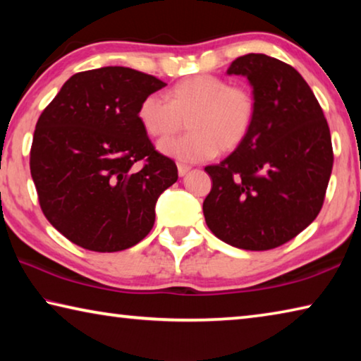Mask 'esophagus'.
<instances>
[{"label":"esophagus","mask_w":361,"mask_h":361,"mask_svg":"<svg viewBox=\"0 0 361 361\" xmlns=\"http://www.w3.org/2000/svg\"><path fill=\"white\" fill-rule=\"evenodd\" d=\"M189 170H191V167L189 166H185V164H178V175L180 176H185Z\"/></svg>","instance_id":"34e87169"}]
</instances>
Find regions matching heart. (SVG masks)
Returning <instances> with one entry per match:
<instances>
[{"instance_id":"heart-1","label":"heart","mask_w":361,"mask_h":361,"mask_svg":"<svg viewBox=\"0 0 361 361\" xmlns=\"http://www.w3.org/2000/svg\"><path fill=\"white\" fill-rule=\"evenodd\" d=\"M256 114L255 97L243 85L223 78L195 75L169 90V102L149 94L140 102L137 118L149 137L166 138L185 126L188 133L162 140L159 151L181 162H202L221 149L234 151L245 142Z\"/></svg>"}]
</instances>
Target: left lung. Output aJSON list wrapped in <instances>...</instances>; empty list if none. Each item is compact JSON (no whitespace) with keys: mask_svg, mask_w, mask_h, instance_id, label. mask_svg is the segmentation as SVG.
<instances>
[{"mask_svg":"<svg viewBox=\"0 0 361 361\" xmlns=\"http://www.w3.org/2000/svg\"><path fill=\"white\" fill-rule=\"evenodd\" d=\"M226 73L248 79L256 114L245 142L205 167L213 183L202 205L205 223L232 247L271 250L319 215L333 169L329 127L293 66L247 54Z\"/></svg>","mask_w":361,"mask_h":361,"instance_id":"left-lung-1","label":"left lung"}]
</instances>
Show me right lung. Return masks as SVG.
<instances>
[{"label": "right lung", "mask_w": 361, "mask_h": 361, "mask_svg": "<svg viewBox=\"0 0 361 361\" xmlns=\"http://www.w3.org/2000/svg\"><path fill=\"white\" fill-rule=\"evenodd\" d=\"M166 85L126 66L76 73L39 116L32 178L44 216L76 245L121 252L152 229L159 195L178 170L154 149L137 111Z\"/></svg>", "instance_id": "right-lung-1"}]
</instances>
